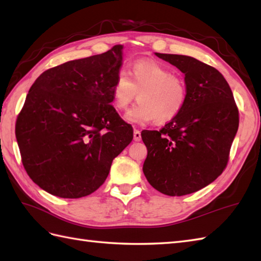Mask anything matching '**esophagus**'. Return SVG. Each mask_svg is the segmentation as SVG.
Segmentation results:
<instances>
[{"label":"esophagus","instance_id":"1","mask_svg":"<svg viewBox=\"0 0 261 261\" xmlns=\"http://www.w3.org/2000/svg\"><path fill=\"white\" fill-rule=\"evenodd\" d=\"M134 139H135V141H140L141 140L140 131H138V130L134 131Z\"/></svg>","mask_w":261,"mask_h":261}]
</instances>
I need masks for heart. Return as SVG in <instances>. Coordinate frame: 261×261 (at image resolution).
<instances>
[{"mask_svg":"<svg viewBox=\"0 0 261 261\" xmlns=\"http://www.w3.org/2000/svg\"><path fill=\"white\" fill-rule=\"evenodd\" d=\"M136 107L127 111L125 120L131 123H166L178 115L186 103V85L166 66L140 60L132 66L130 76L122 70L112 87L113 107L125 111L135 101Z\"/></svg>","mask_w":261,"mask_h":261,"instance_id":"1","label":"heart"}]
</instances>
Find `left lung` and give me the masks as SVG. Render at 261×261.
I'll return each mask as SVG.
<instances>
[{"label": "left lung", "mask_w": 261, "mask_h": 261, "mask_svg": "<svg viewBox=\"0 0 261 261\" xmlns=\"http://www.w3.org/2000/svg\"><path fill=\"white\" fill-rule=\"evenodd\" d=\"M156 56L185 75L186 103L162 130L141 132L148 150L143 174L153 188L169 196L202 190L222 174L239 126L233 94L212 66L184 55Z\"/></svg>", "instance_id": "1"}]
</instances>
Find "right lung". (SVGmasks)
Listing matches in <instances>:
<instances>
[{
	"label": "right lung",
	"instance_id": "right-lung-1",
	"mask_svg": "<svg viewBox=\"0 0 261 261\" xmlns=\"http://www.w3.org/2000/svg\"><path fill=\"white\" fill-rule=\"evenodd\" d=\"M122 60L123 46H114L43 71L29 90L16 119V141L28 175L51 195L95 192L132 141V126L111 105Z\"/></svg>",
	"mask_w": 261,
	"mask_h": 261
}]
</instances>
